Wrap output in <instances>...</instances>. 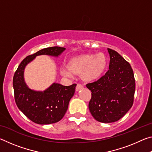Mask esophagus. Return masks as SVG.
Instances as JSON below:
<instances>
[{
  "label": "esophagus",
  "mask_w": 152,
  "mask_h": 152,
  "mask_svg": "<svg viewBox=\"0 0 152 152\" xmlns=\"http://www.w3.org/2000/svg\"><path fill=\"white\" fill-rule=\"evenodd\" d=\"M82 88H83V86H82L81 84L78 83V84H76V91H79V90H80V89Z\"/></svg>",
  "instance_id": "obj_1"
}]
</instances>
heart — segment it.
<instances>
[{
	"mask_svg": "<svg viewBox=\"0 0 152 152\" xmlns=\"http://www.w3.org/2000/svg\"><path fill=\"white\" fill-rule=\"evenodd\" d=\"M107 58L103 53L85 54L76 56L69 61L68 69H62L64 76L72 77V73L82 74V76L88 82L95 81L101 78L107 67Z\"/></svg>",
	"mask_w": 152,
	"mask_h": 152,
	"instance_id": "b5f03b06",
	"label": "heart"
}]
</instances>
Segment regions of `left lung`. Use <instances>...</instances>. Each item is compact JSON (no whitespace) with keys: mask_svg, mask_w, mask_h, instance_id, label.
I'll return each instance as SVG.
<instances>
[{"mask_svg":"<svg viewBox=\"0 0 152 152\" xmlns=\"http://www.w3.org/2000/svg\"><path fill=\"white\" fill-rule=\"evenodd\" d=\"M109 70L98 80L86 84L91 91L90 112L101 123L119 120L132 108L135 90L132 66L116 51L108 48Z\"/></svg>","mask_w":152,"mask_h":152,"instance_id":"obj_1","label":"left lung"}]
</instances>
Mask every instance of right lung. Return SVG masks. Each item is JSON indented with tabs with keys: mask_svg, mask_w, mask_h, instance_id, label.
Returning <instances> with one entry per match:
<instances>
[{
	"mask_svg": "<svg viewBox=\"0 0 152 152\" xmlns=\"http://www.w3.org/2000/svg\"><path fill=\"white\" fill-rule=\"evenodd\" d=\"M64 50V48L58 46L42 49L27 56L15 72L12 85L17 106L28 119L37 124H51L62 119L75 92L76 84L66 86L53 83L43 92L34 91L28 88L25 84L24 69L37 56L49 55L57 57Z\"/></svg>",
	"mask_w": 152,
	"mask_h": 152,
	"instance_id": "1",
	"label": "right lung"
}]
</instances>
